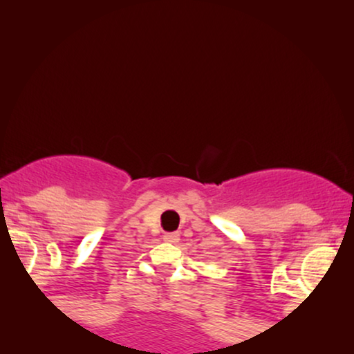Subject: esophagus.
<instances>
[{"label":"esophagus","instance_id":"1","mask_svg":"<svg viewBox=\"0 0 354 354\" xmlns=\"http://www.w3.org/2000/svg\"><path fill=\"white\" fill-rule=\"evenodd\" d=\"M162 240L167 241V243H177V241H178V234H177V232H171V234L164 235Z\"/></svg>","mask_w":354,"mask_h":354}]
</instances>
